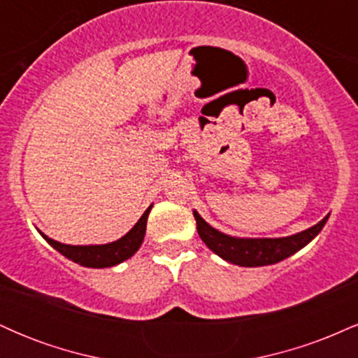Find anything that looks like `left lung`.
I'll list each match as a JSON object with an SVG mask.
<instances>
[{
	"instance_id": "obj_1",
	"label": "left lung",
	"mask_w": 358,
	"mask_h": 358,
	"mask_svg": "<svg viewBox=\"0 0 358 358\" xmlns=\"http://www.w3.org/2000/svg\"><path fill=\"white\" fill-rule=\"evenodd\" d=\"M193 217L196 220V231H199L200 239L205 242V245L224 261L244 266V268L276 264L282 259L293 256L294 252L305 248L318 236L328 220L327 215L313 227L294 234V236L278 237V239H244V237L227 236V234L213 229L199 215L196 210H193Z\"/></svg>"
}]
</instances>
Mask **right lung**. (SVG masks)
<instances>
[{
    "label": "right lung",
    "instance_id": "add662e5",
    "mask_svg": "<svg viewBox=\"0 0 358 358\" xmlns=\"http://www.w3.org/2000/svg\"><path fill=\"white\" fill-rule=\"evenodd\" d=\"M153 205L146 208V212L143 213L141 219H139L134 227L131 229L126 236H122L121 239L109 242V244H101V245H69L62 244L50 239V237L43 236V239L52 245L53 249H57L62 256H65L71 261L77 262V264L85 266V268H110V266L121 264L122 261L129 259L136 250L141 248L143 239H145L146 234V222L148 215Z\"/></svg>",
    "mask_w": 358,
    "mask_h": 358
}]
</instances>
